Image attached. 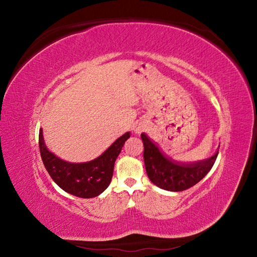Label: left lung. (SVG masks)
I'll return each mask as SVG.
<instances>
[{
  "mask_svg": "<svg viewBox=\"0 0 257 257\" xmlns=\"http://www.w3.org/2000/svg\"><path fill=\"white\" fill-rule=\"evenodd\" d=\"M142 139L147 175L152 183L166 191L181 192L198 183L212 168L219 153L216 151L211 158L203 161L179 163L162 153L158 145L145 133Z\"/></svg>",
  "mask_w": 257,
  "mask_h": 257,
  "instance_id": "1",
  "label": "left lung"
}]
</instances>
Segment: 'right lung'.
I'll list each match as a JSON object with an SVG mask.
<instances>
[{
	"label": "right lung",
	"mask_w": 257,
	"mask_h": 257,
	"mask_svg": "<svg viewBox=\"0 0 257 257\" xmlns=\"http://www.w3.org/2000/svg\"><path fill=\"white\" fill-rule=\"evenodd\" d=\"M130 136V132H127L98 158L85 163H69L54 155L45 145L42 128L38 143L45 168L52 180L62 190L74 196L92 198L98 196L110 184L114 162Z\"/></svg>",
	"instance_id": "1"
}]
</instances>
